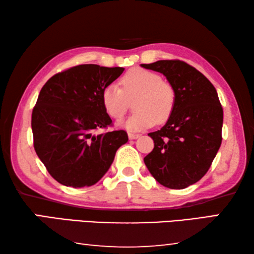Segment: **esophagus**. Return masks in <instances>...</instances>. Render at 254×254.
<instances>
[{"label": "esophagus", "instance_id": "obj_1", "mask_svg": "<svg viewBox=\"0 0 254 254\" xmlns=\"http://www.w3.org/2000/svg\"><path fill=\"white\" fill-rule=\"evenodd\" d=\"M127 135H128V139H130V140H135L140 136L139 134H134V133H127Z\"/></svg>", "mask_w": 254, "mask_h": 254}]
</instances>
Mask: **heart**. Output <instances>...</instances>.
Here are the masks:
<instances>
[{"label": "heart", "mask_w": 254, "mask_h": 254, "mask_svg": "<svg viewBox=\"0 0 254 254\" xmlns=\"http://www.w3.org/2000/svg\"><path fill=\"white\" fill-rule=\"evenodd\" d=\"M122 88L110 84L102 92V104L111 118L122 119L133 103L135 112L122 126L127 130L142 131L170 117L175 105V91L169 83L151 70L133 68L121 78Z\"/></svg>", "instance_id": "b5f03b06"}]
</instances>
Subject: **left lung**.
I'll list each match as a JSON object with an SVG mask.
<instances>
[{
  "label": "left lung",
  "mask_w": 254,
  "mask_h": 254,
  "mask_svg": "<svg viewBox=\"0 0 254 254\" xmlns=\"http://www.w3.org/2000/svg\"><path fill=\"white\" fill-rule=\"evenodd\" d=\"M141 67L165 76L176 96L168 121L148 134L154 148L144 163L162 186L184 189L207 173L221 147L223 109L217 92L200 71L180 60Z\"/></svg>",
  "instance_id": "1"
}]
</instances>
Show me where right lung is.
<instances>
[{"mask_svg":"<svg viewBox=\"0 0 254 254\" xmlns=\"http://www.w3.org/2000/svg\"><path fill=\"white\" fill-rule=\"evenodd\" d=\"M124 71L94 64L72 67L47 81L32 111L34 150L48 173L64 186L95 185L127 142L126 131L95 134L112 123L102 92Z\"/></svg>","mask_w":254,"mask_h":254,"instance_id":"1","label":"right lung"}]
</instances>
